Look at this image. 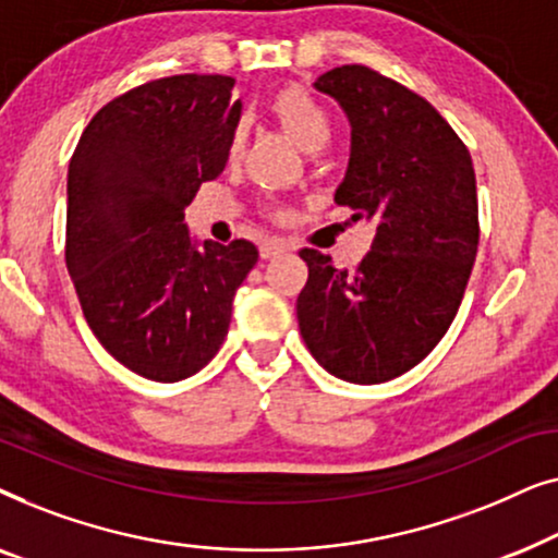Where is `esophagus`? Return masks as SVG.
Listing matches in <instances>:
<instances>
[{"mask_svg":"<svg viewBox=\"0 0 558 558\" xmlns=\"http://www.w3.org/2000/svg\"><path fill=\"white\" fill-rule=\"evenodd\" d=\"M289 246H287V241H281V239H269V241H264L262 243V258H274V256H279V254H284Z\"/></svg>","mask_w":558,"mask_h":558,"instance_id":"obj_1","label":"esophagus"}]
</instances>
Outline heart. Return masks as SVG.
Returning <instances> with one entry per match:
<instances>
[{
	"label": "heart",
	"instance_id": "heart-1",
	"mask_svg": "<svg viewBox=\"0 0 558 558\" xmlns=\"http://www.w3.org/2000/svg\"><path fill=\"white\" fill-rule=\"evenodd\" d=\"M271 109L281 121V126L294 136L307 151H317L325 147L332 136V117L327 106L312 96L310 90L300 86H287L274 96ZM243 144V129H233L231 142H228V155L235 157Z\"/></svg>",
	"mask_w": 558,
	"mask_h": 558
}]
</instances>
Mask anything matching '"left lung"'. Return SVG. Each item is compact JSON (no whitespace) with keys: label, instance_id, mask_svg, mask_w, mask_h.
Wrapping results in <instances>:
<instances>
[{"label":"left lung","instance_id":"1","mask_svg":"<svg viewBox=\"0 0 558 558\" xmlns=\"http://www.w3.org/2000/svg\"><path fill=\"white\" fill-rule=\"evenodd\" d=\"M353 124L335 203L376 220L355 269L302 248L307 284L296 319L310 353L350 384L407 373L445 338L477 256V185L470 149L434 106L365 65L319 75Z\"/></svg>","mask_w":558,"mask_h":558}]
</instances>
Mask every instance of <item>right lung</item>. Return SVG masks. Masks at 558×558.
I'll return each mask as SVG.
<instances>
[{"instance_id": "obj_1", "label": "right lung", "mask_w": 558, "mask_h": 558, "mask_svg": "<svg viewBox=\"0 0 558 558\" xmlns=\"http://www.w3.org/2000/svg\"><path fill=\"white\" fill-rule=\"evenodd\" d=\"M231 75H170L98 109L68 167L65 264L98 342L142 378L174 384L223 345L246 239L195 248L185 205L216 180L241 119Z\"/></svg>"}]
</instances>
